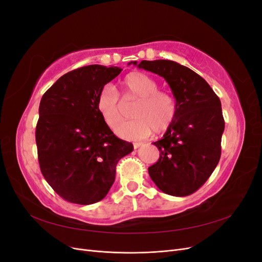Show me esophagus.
I'll return each mask as SVG.
<instances>
[{
  "mask_svg": "<svg viewBox=\"0 0 262 262\" xmlns=\"http://www.w3.org/2000/svg\"><path fill=\"white\" fill-rule=\"evenodd\" d=\"M142 145V143H140V142H136V143H133V147L134 148H138V147H140Z\"/></svg>",
  "mask_w": 262,
  "mask_h": 262,
  "instance_id": "34e87169",
  "label": "esophagus"
}]
</instances>
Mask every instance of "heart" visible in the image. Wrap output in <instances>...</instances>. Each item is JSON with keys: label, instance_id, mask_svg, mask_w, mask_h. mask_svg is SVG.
<instances>
[{"label": "heart", "instance_id": "heart-1", "mask_svg": "<svg viewBox=\"0 0 262 262\" xmlns=\"http://www.w3.org/2000/svg\"><path fill=\"white\" fill-rule=\"evenodd\" d=\"M123 104L137 100L132 110L134 120L121 124L117 134L124 140H142L153 131L167 130L177 114V104L171 94L158 90L152 76L142 72H131L120 84ZM96 107L102 121L110 130H115L123 121V105L113 86L105 85L100 90Z\"/></svg>", "mask_w": 262, "mask_h": 262}]
</instances>
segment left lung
Masks as SVG:
<instances>
[{"label":"left lung","instance_id":"obj_1","mask_svg":"<svg viewBox=\"0 0 262 262\" xmlns=\"http://www.w3.org/2000/svg\"><path fill=\"white\" fill-rule=\"evenodd\" d=\"M132 63L164 77L177 104L172 123L153 143L160 158L148 167L150 179L164 193L191 194L209 179L220 161L225 128L221 100L204 78L175 61Z\"/></svg>","mask_w":262,"mask_h":262}]
</instances>
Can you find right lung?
I'll return each instance as SVG.
<instances>
[{"label":"right lung","instance_id":"add662e5","mask_svg":"<svg viewBox=\"0 0 262 262\" xmlns=\"http://www.w3.org/2000/svg\"><path fill=\"white\" fill-rule=\"evenodd\" d=\"M122 69L93 64L71 71L47 91L39 105L36 143L40 170L63 199L93 204L104 199L120 158L133 145L117 138L96 107L100 90Z\"/></svg>","mask_w":262,"mask_h":262}]
</instances>
